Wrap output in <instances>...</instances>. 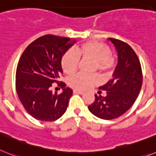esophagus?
I'll use <instances>...</instances> for the list:
<instances>
[{
    "instance_id": "obj_1",
    "label": "esophagus",
    "mask_w": 156,
    "mask_h": 156,
    "mask_svg": "<svg viewBox=\"0 0 156 156\" xmlns=\"http://www.w3.org/2000/svg\"><path fill=\"white\" fill-rule=\"evenodd\" d=\"M74 93H79V94H83L84 92L82 90H78V89H74Z\"/></svg>"
}]
</instances>
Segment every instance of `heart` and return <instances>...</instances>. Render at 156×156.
<instances>
[{"instance_id": "b5f03b06", "label": "heart", "mask_w": 156, "mask_h": 156, "mask_svg": "<svg viewBox=\"0 0 156 156\" xmlns=\"http://www.w3.org/2000/svg\"><path fill=\"white\" fill-rule=\"evenodd\" d=\"M79 59H89L93 61L92 71H98L105 75L110 72L115 65V58L111 52L110 47L105 43L97 41H87L77 46L73 51H67L61 59L63 72L72 75L77 71ZM99 82L96 74H77L69 79V86L78 90H85Z\"/></svg>"}]
</instances>
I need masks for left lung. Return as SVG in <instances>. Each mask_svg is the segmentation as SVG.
<instances>
[{
  "label": "left lung",
  "mask_w": 156,
  "mask_h": 156,
  "mask_svg": "<svg viewBox=\"0 0 156 156\" xmlns=\"http://www.w3.org/2000/svg\"><path fill=\"white\" fill-rule=\"evenodd\" d=\"M118 52V64L113 78L99 87L105 90V97L95 95L89 110L102 119H116L130 108L140 91L143 82L141 66L136 52L122 41L109 38ZM101 93V91H100Z\"/></svg>",
  "instance_id": "8db88e82"
}]
</instances>
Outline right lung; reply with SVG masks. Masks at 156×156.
I'll use <instances>...</instances> for the list:
<instances>
[{
  "mask_svg": "<svg viewBox=\"0 0 156 156\" xmlns=\"http://www.w3.org/2000/svg\"><path fill=\"white\" fill-rule=\"evenodd\" d=\"M75 43L70 37L46 34L26 48L19 60L16 74V89L25 110L34 119L55 121L67 110L72 89L59 82L63 72L61 59ZM55 84L63 93H52Z\"/></svg>",
  "mask_w": 156,
  "mask_h": 156,
  "instance_id": "obj_1",
  "label": "right lung"
}]
</instances>
